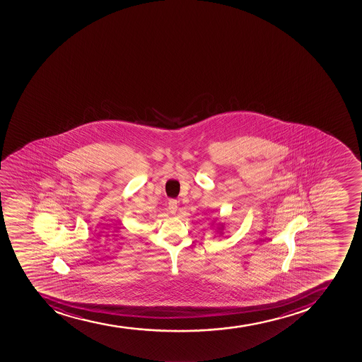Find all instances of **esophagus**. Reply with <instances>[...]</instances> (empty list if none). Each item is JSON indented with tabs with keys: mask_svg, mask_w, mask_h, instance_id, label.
<instances>
[{
	"mask_svg": "<svg viewBox=\"0 0 362 362\" xmlns=\"http://www.w3.org/2000/svg\"><path fill=\"white\" fill-rule=\"evenodd\" d=\"M169 210L171 214H175L178 210V202L176 199H171L169 202Z\"/></svg>",
	"mask_w": 362,
	"mask_h": 362,
	"instance_id": "34e87169",
	"label": "esophagus"
}]
</instances>
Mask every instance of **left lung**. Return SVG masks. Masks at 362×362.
Instances as JSON below:
<instances>
[{"label":"left lung","instance_id":"8db88e82","mask_svg":"<svg viewBox=\"0 0 362 362\" xmlns=\"http://www.w3.org/2000/svg\"><path fill=\"white\" fill-rule=\"evenodd\" d=\"M223 231H224V225L223 224H218L217 225V232L219 234L223 233Z\"/></svg>","mask_w":362,"mask_h":362}]
</instances>
